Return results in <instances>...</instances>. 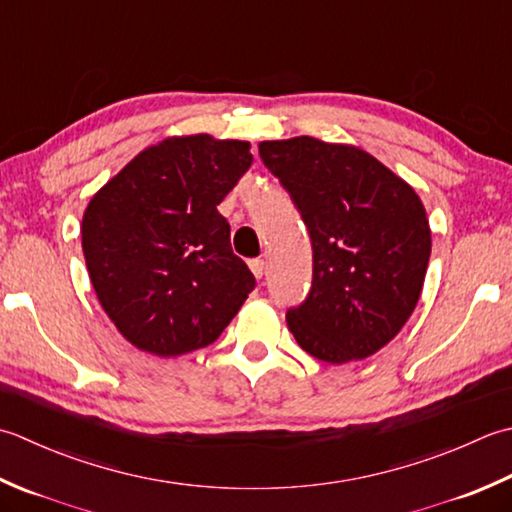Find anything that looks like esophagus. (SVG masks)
<instances>
[{"instance_id": "obj_1", "label": "esophagus", "mask_w": 512, "mask_h": 512, "mask_svg": "<svg viewBox=\"0 0 512 512\" xmlns=\"http://www.w3.org/2000/svg\"><path fill=\"white\" fill-rule=\"evenodd\" d=\"M248 266H250V270H253V275H255L257 279H262V277H264V273H266V264H264V259H250Z\"/></svg>"}]
</instances>
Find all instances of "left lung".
I'll use <instances>...</instances> for the list:
<instances>
[{
  "label": "left lung",
  "mask_w": 512,
  "mask_h": 512,
  "mask_svg": "<svg viewBox=\"0 0 512 512\" xmlns=\"http://www.w3.org/2000/svg\"><path fill=\"white\" fill-rule=\"evenodd\" d=\"M259 157L293 199L313 244V286L286 313L308 355H375L422 295L430 226L422 199L366 150L315 137L262 142Z\"/></svg>",
  "instance_id": "obj_1"
}]
</instances>
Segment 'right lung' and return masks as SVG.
Instances as JSON below:
<instances>
[{"instance_id": "obj_1", "label": "right lung", "mask_w": 512, "mask_h": 512, "mask_svg": "<svg viewBox=\"0 0 512 512\" xmlns=\"http://www.w3.org/2000/svg\"><path fill=\"white\" fill-rule=\"evenodd\" d=\"M250 164L248 142L168 137L90 199L82 219L90 282L135 348L177 357L213 344L255 288L217 210Z\"/></svg>"}]
</instances>
